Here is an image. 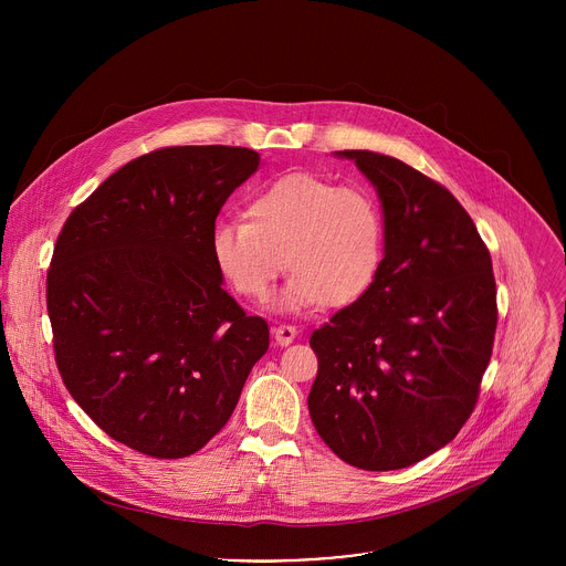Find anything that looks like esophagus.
Returning a JSON list of instances; mask_svg holds the SVG:
<instances>
[{
	"mask_svg": "<svg viewBox=\"0 0 566 566\" xmlns=\"http://www.w3.org/2000/svg\"><path fill=\"white\" fill-rule=\"evenodd\" d=\"M295 336H297V329L291 327V325H277V327H273V338H275V343H277L280 347L291 345V343L295 340Z\"/></svg>",
	"mask_w": 566,
	"mask_h": 566,
	"instance_id": "34e87169",
	"label": "esophagus"
}]
</instances>
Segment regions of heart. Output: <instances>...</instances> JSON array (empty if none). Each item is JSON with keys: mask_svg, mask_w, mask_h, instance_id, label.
<instances>
[{"mask_svg": "<svg viewBox=\"0 0 566 566\" xmlns=\"http://www.w3.org/2000/svg\"><path fill=\"white\" fill-rule=\"evenodd\" d=\"M247 214L249 221H217L210 234L214 266L241 297L264 300L282 266L291 280L275 306L286 313L322 302L345 306L374 284L385 232L380 208L367 190L289 172L253 192Z\"/></svg>", "mask_w": 566, "mask_h": 566, "instance_id": "obj_1", "label": "heart"}]
</instances>
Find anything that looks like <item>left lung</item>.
Wrapping results in <instances>:
<instances>
[{"mask_svg": "<svg viewBox=\"0 0 566 566\" xmlns=\"http://www.w3.org/2000/svg\"><path fill=\"white\" fill-rule=\"evenodd\" d=\"M376 188L382 262L369 291L311 336L308 415L343 461L408 468L472 415L497 327L491 253L437 181L394 156L336 151Z\"/></svg>", "mask_w": 566, "mask_h": 566, "instance_id": "obj_1", "label": "left lung"}]
</instances>
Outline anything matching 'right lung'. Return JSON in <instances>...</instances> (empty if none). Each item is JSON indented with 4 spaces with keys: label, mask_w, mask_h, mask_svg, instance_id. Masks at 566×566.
<instances>
[{
    "label": "right lung",
    "mask_w": 566,
    "mask_h": 566,
    "mask_svg": "<svg viewBox=\"0 0 566 566\" xmlns=\"http://www.w3.org/2000/svg\"><path fill=\"white\" fill-rule=\"evenodd\" d=\"M249 147L138 156L66 219L46 277L60 376L112 439L156 459L201 450L230 419L269 325L226 291L210 253Z\"/></svg>",
    "instance_id": "obj_1"
}]
</instances>
